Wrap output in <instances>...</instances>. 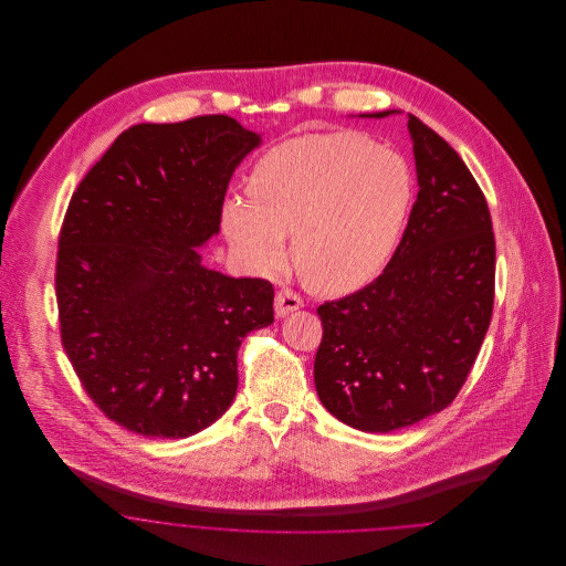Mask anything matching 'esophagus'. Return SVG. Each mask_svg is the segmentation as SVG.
Returning a JSON list of instances; mask_svg holds the SVG:
<instances>
[{
  "label": "esophagus",
  "instance_id": "34e87169",
  "mask_svg": "<svg viewBox=\"0 0 566 566\" xmlns=\"http://www.w3.org/2000/svg\"><path fill=\"white\" fill-rule=\"evenodd\" d=\"M301 305H303L301 298H298V295H295L293 291H280V293L275 295V316H277V318H284V316H289L291 312H296Z\"/></svg>",
  "mask_w": 566,
  "mask_h": 566
}]
</instances>
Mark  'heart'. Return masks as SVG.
Returning a JSON list of instances; mask_svg holds the SVG:
<instances>
[{
	"instance_id": "1",
	"label": "heart",
	"mask_w": 566,
	"mask_h": 566,
	"mask_svg": "<svg viewBox=\"0 0 566 566\" xmlns=\"http://www.w3.org/2000/svg\"><path fill=\"white\" fill-rule=\"evenodd\" d=\"M250 197H229L222 229L243 265L271 273L293 261L307 286L348 293L392 256L416 180L403 155L352 132L310 134L268 150L250 174Z\"/></svg>"
}]
</instances>
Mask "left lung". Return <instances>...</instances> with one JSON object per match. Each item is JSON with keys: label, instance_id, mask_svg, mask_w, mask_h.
I'll list each match as a JSON object with an SVG mask.
<instances>
[{"label": "left lung", "instance_id": "1", "mask_svg": "<svg viewBox=\"0 0 566 566\" xmlns=\"http://www.w3.org/2000/svg\"><path fill=\"white\" fill-rule=\"evenodd\" d=\"M384 109L358 114L384 118ZM418 197L381 275L318 307L321 403L344 424L390 432L439 413L469 376L494 301V233L484 192L457 150L407 114Z\"/></svg>", "mask_w": 566, "mask_h": 566}]
</instances>
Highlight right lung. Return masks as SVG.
Segmentation results:
<instances>
[{
	"label": "right lung",
	"instance_id": "right-lung-1",
	"mask_svg": "<svg viewBox=\"0 0 566 566\" xmlns=\"http://www.w3.org/2000/svg\"><path fill=\"white\" fill-rule=\"evenodd\" d=\"M261 135L224 114L142 123L74 192L56 254L61 342L86 395L127 431L185 439L238 392L242 339L273 286L208 270L224 192Z\"/></svg>",
	"mask_w": 566,
	"mask_h": 566
}]
</instances>
